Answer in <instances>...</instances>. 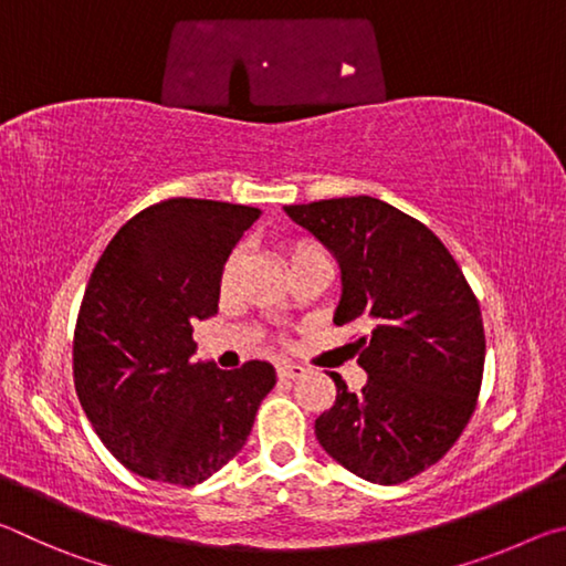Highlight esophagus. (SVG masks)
Instances as JSON below:
<instances>
[{
    "label": "esophagus",
    "instance_id": "1",
    "mask_svg": "<svg viewBox=\"0 0 566 566\" xmlns=\"http://www.w3.org/2000/svg\"><path fill=\"white\" fill-rule=\"evenodd\" d=\"M304 371H306L304 367H300V364H292V361L276 364V375H280V379H300Z\"/></svg>",
    "mask_w": 566,
    "mask_h": 566
}]
</instances>
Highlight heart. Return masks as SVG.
Segmentation results:
<instances>
[{
	"label": "heart",
	"mask_w": 566,
	"mask_h": 566,
	"mask_svg": "<svg viewBox=\"0 0 566 566\" xmlns=\"http://www.w3.org/2000/svg\"><path fill=\"white\" fill-rule=\"evenodd\" d=\"M284 256H286V266H290V270H294V266H300L304 262H312V260H327V256H324V252H322V247L310 242V239H296V242L286 244ZM239 260H242V254H239V252H232L227 256V262L222 266V282L224 284L232 280V274L237 272V266H239Z\"/></svg>",
	"instance_id": "obj_1"
}]
</instances>
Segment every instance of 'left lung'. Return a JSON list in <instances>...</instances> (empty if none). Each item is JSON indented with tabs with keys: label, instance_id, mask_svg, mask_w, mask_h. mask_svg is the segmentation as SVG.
<instances>
[{
	"label": "left lung",
	"instance_id": "obj_1",
	"mask_svg": "<svg viewBox=\"0 0 566 566\" xmlns=\"http://www.w3.org/2000/svg\"><path fill=\"white\" fill-rule=\"evenodd\" d=\"M284 212L339 264L334 324L369 329L357 339L367 385L354 395L329 371L337 401L314 434L352 474L405 482L449 452L474 411L486 349L474 294L432 229L381 199H322Z\"/></svg>",
	"mask_w": 566,
	"mask_h": 566
}]
</instances>
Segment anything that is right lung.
Returning <instances> with one entry per match:
<instances>
[{"mask_svg": "<svg viewBox=\"0 0 566 566\" xmlns=\"http://www.w3.org/2000/svg\"><path fill=\"white\" fill-rule=\"evenodd\" d=\"M262 209L167 199L104 249L74 332V387L104 447L134 474L191 486L237 457L276 371L191 361L222 266Z\"/></svg>", "mask_w": 566, "mask_h": 566, "instance_id": "1", "label": "right lung"}]
</instances>
